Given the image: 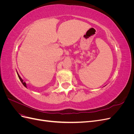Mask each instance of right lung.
Instances as JSON below:
<instances>
[{
  "label": "right lung",
  "instance_id": "right-lung-1",
  "mask_svg": "<svg viewBox=\"0 0 134 134\" xmlns=\"http://www.w3.org/2000/svg\"><path fill=\"white\" fill-rule=\"evenodd\" d=\"M17 74H18V78H19V79H20V80H21V82H22V83L23 84V86H25V87H27V86H26V83L25 82H23V80L22 79V78H21V76H20L19 75V74H18V72H17Z\"/></svg>",
  "mask_w": 134,
  "mask_h": 134
}]
</instances>
